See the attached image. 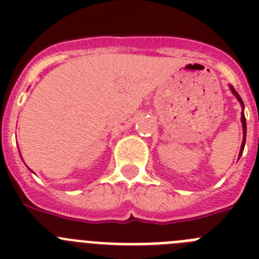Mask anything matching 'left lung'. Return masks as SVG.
<instances>
[{"label":"left lung","mask_w":259,"mask_h":259,"mask_svg":"<svg viewBox=\"0 0 259 259\" xmlns=\"http://www.w3.org/2000/svg\"><path fill=\"white\" fill-rule=\"evenodd\" d=\"M230 88H231V91H232L233 95L236 96V98H237V100H239V102H240V104H241V106L244 107V102H242V100H241V97H240V96H239V93H237L236 91H235V88H233L232 85H230ZM241 122H242V131H244V140H242L241 149H240L239 158L241 157V154H242V150H244V146H245V139H246V120H245V115H244V111H242V113H241Z\"/></svg>","instance_id":"left-lung-1"}]
</instances>
